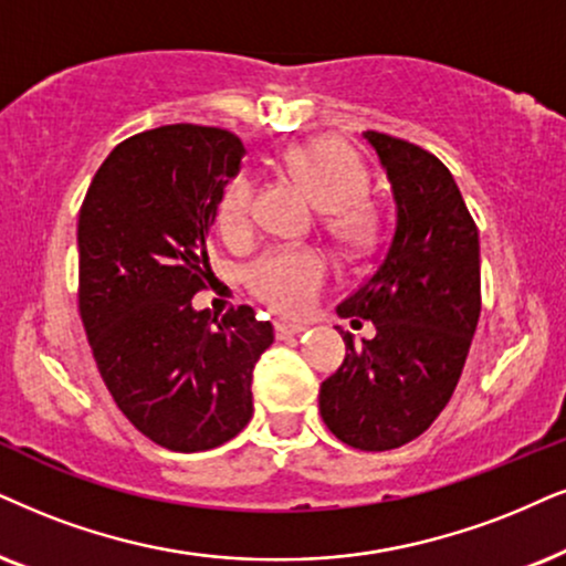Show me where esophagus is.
<instances>
[{
    "label": "esophagus",
    "instance_id": "34e87169",
    "mask_svg": "<svg viewBox=\"0 0 566 566\" xmlns=\"http://www.w3.org/2000/svg\"><path fill=\"white\" fill-rule=\"evenodd\" d=\"M305 332V324H284V321H279L274 324V334L276 339H290V336H297Z\"/></svg>",
    "mask_w": 566,
    "mask_h": 566
}]
</instances>
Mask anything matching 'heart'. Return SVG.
<instances>
[{
  "mask_svg": "<svg viewBox=\"0 0 566 566\" xmlns=\"http://www.w3.org/2000/svg\"><path fill=\"white\" fill-rule=\"evenodd\" d=\"M282 169L324 209V227L347 250L366 248L376 232V211L366 198L368 171L345 143L313 138L284 151ZM255 185L238 175L221 190L217 224L227 240H242L253 227ZM326 259L307 248H279L245 269V284L263 305L297 316L326 287Z\"/></svg>",
  "mask_w": 566,
  "mask_h": 566,
  "instance_id": "heart-1",
  "label": "heart"
}]
</instances>
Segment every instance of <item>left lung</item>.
<instances>
[{
    "instance_id": "8db88e82",
    "label": "left lung",
    "mask_w": 566,
    "mask_h": 566,
    "mask_svg": "<svg viewBox=\"0 0 566 566\" xmlns=\"http://www.w3.org/2000/svg\"><path fill=\"white\" fill-rule=\"evenodd\" d=\"M366 138L381 159L397 224L376 269L336 313L374 321L321 384L318 410L347 447L386 452L418 439L454 395L481 316V245L452 171L431 151L378 130Z\"/></svg>"
}]
</instances>
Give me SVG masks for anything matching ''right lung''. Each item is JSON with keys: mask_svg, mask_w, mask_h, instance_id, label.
Listing matches in <instances>:
<instances>
[{"mask_svg": "<svg viewBox=\"0 0 566 566\" xmlns=\"http://www.w3.org/2000/svg\"><path fill=\"white\" fill-rule=\"evenodd\" d=\"M245 146L224 127L133 135L93 175L77 219V307L114 402L171 452H206L253 418V368L274 342L250 305L217 318L206 238Z\"/></svg>", "mask_w": 566, "mask_h": 566, "instance_id": "add662e5", "label": "right lung"}]
</instances>
